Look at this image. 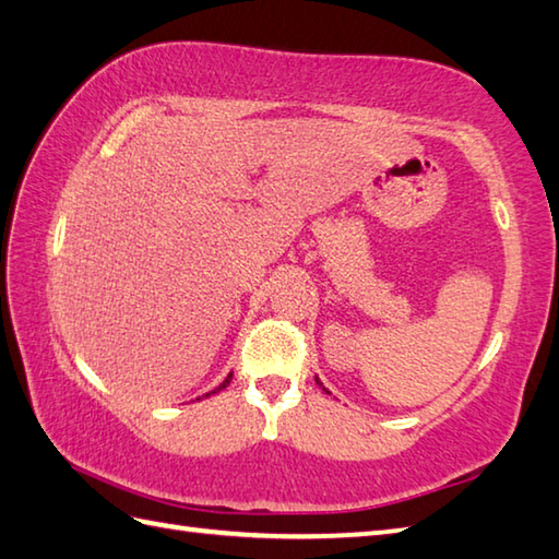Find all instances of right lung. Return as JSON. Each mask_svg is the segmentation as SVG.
I'll return each instance as SVG.
<instances>
[{
  "instance_id": "right-lung-1",
  "label": "right lung",
  "mask_w": 559,
  "mask_h": 559,
  "mask_svg": "<svg viewBox=\"0 0 559 559\" xmlns=\"http://www.w3.org/2000/svg\"><path fill=\"white\" fill-rule=\"evenodd\" d=\"M230 379H233V374H228V377H225V382H223V384H221L218 389H213V391H211V394H216V391H221V389H225V386H228V384H230ZM206 396H209V394H206Z\"/></svg>"
}]
</instances>
